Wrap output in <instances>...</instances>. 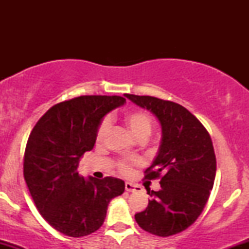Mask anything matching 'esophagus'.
<instances>
[{
  "label": "esophagus",
  "instance_id": "1",
  "mask_svg": "<svg viewBox=\"0 0 249 249\" xmlns=\"http://www.w3.org/2000/svg\"><path fill=\"white\" fill-rule=\"evenodd\" d=\"M125 190L127 191V192H141L142 187L138 186V185L133 184V182H128L126 181L125 182Z\"/></svg>",
  "mask_w": 249,
  "mask_h": 249
}]
</instances>
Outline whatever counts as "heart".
I'll return each instance as SVG.
<instances>
[{
    "label": "heart",
    "instance_id": "obj_1",
    "mask_svg": "<svg viewBox=\"0 0 249 249\" xmlns=\"http://www.w3.org/2000/svg\"><path fill=\"white\" fill-rule=\"evenodd\" d=\"M124 123L126 125L130 132L132 133V136L136 139H146L151 136L153 128V123L151 117L147 115L146 112H142V111H130L126 115L124 116ZM108 130V121L104 119L101 124H99L98 128H97L96 132V141L101 142L104 141L105 136H107ZM134 161H121L118 162V170L122 173L126 174L130 172L131 166L132 164H136Z\"/></svg>",
    "mask_w": 249,
    "mask_h": 249
}]
</instances>
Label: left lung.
Masks as SVG:
<instances>
[{"label": "left lung", "mask_w": 249, "mask_h": 249, "mask_svg": "<svg viewBox=\"0 0 249 249\" xmlns=\"http://www.w3.org/2000/svg\"><path fill=\"white\" fill-rule=\"evenodd\" d=\"M151 111L161 125V142L145 179H160L147 191V207L134 215L144 231L158 236L178 234L198 219L210 198L216 172L215 153L204 125L180 104L151 96L124 95Z\"/></svg>", "instance_id": "left-lung-1"}]
</instances>
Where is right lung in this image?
<instances>
[{"label": "right lung", "mask_w": 249, "mask_h": 249, "mask_svg": "<svg viewBox=\"0 0 249 249\" xmlns=\"http://www.w3.org/2000/svg\"><path fill=\"white\" fill-rule=\"evenodd\" d=\"M126 102L121 96H81L53 105L36 123L24 152L23 174L41 215L68 236L81 238L104 222L124 181L79 176V160L96 142L103 117Z\"/></svg>", "instance_id": "1"}]
</instances>
